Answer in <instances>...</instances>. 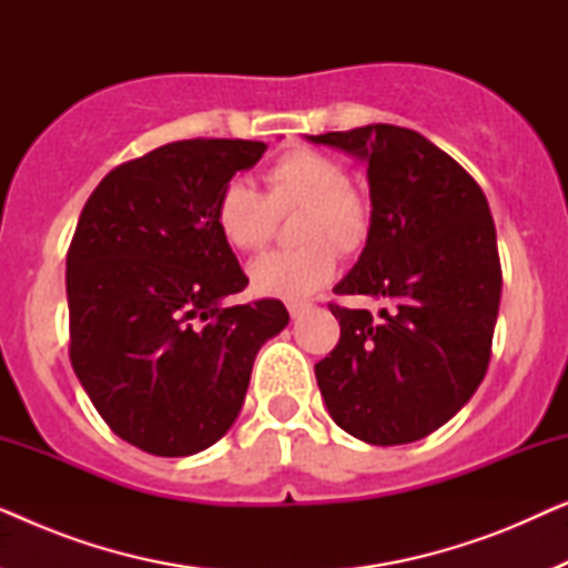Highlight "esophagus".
Wrapping results in <instances>:
<instances>
[{
    "instance_id": "esophagus-1",
    "label": "esophagus",
    "mask_w": 568,
    "mask_h": 568,
    "mask_svg": "<svg viewBox=\"0 0 568 568\" xmlns=\"http://www.w3.org/2000/svg\"><path fill=\"white\" fill-rule=\"evenodd\" d=\"M310 310V305L307 302H290V315L294 317V321H297V317H302Z\"/></svg>"
}]
</instances>
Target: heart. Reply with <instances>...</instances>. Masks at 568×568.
Returning <instances> with one entry per match:
<instances>
[{
    "mask_svg": "<svg viewBox=\"0 0 568 568\" xmlns=\"http://www.w3.org/2000/svg\"><path fill=\"white\" fill-rule=\"evenodd\" d=\"M305 209L297 251H274L247 266L255 294L302 302L323 290L336 274L337 245L354 253L367 243L369 209L348 191V175L336 160L321 152L290 150L266 170V196L245 178H232L216 199L214 220L227 245L255 253L276 230V214ZM334 244L331 246L329 243Z\"/></svg>",
    "mask_w": 568,
    "mask_h": 568,
    "instance_id": "obj_1",
    "label": "heart"
}]
</instances>
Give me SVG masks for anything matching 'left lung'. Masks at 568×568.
<instances>
[{"label": "left lung", "instance_id": "obj_1", "mask_svg": "<svg viewBox=\"0 0 568 568\" xmlns=\"http://www.w3.org/2000/svg\"><path fill=\"white\" fill-rule=\"evenodd\" d=\"M367 162L369 235L333 286L383 302L331 305L338 346L315 364L333 422L367 445H406L447 424L486 375L501 266L478 183L418 131L369 123L307 136Z\"/></svg>", "mask_w": 568, "mask_h": 568}]
</instances>
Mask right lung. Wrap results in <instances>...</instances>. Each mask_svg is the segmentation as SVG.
I'll use <instances>...</instances> for the list:
<instances>
[{
  "instance_id": "1",
  "label": "right lung",
  "mask_w": 568,
  "mask_h": 568,
  "mask_svg": "<svg viewBox=\"0 0 568 568\" xmlns=\"http://www.w3.org/2000/svg\"><path fill=\"white\" fill-rule=\"evenodd\" d=\"M266 144L183 139L111 170L67 255L69 356L92 406L129 445L189 457L243 408L255 354L282 333L278 300L224 305L247 276L214 220L224 183Z\"/></svg>"
}]
</instances>
